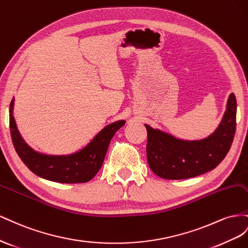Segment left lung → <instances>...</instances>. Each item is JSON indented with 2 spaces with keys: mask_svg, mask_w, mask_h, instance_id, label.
Wrapping results in <instances>:
<instances>
[{
  "mask_svg": "<svg viewBox=\"0 0 248 248\" xmlns=\"http://www.w3.org/2000/svg\"><path fill=\"white\" fill-rule=\"evenodd\" d=\"M237 101L234 93L229 97L224 116L217 130L206 139L184 141L168 134L147 131V163L162 179L183 180L214 169L229 153L236 132Z\"/></svg>",
  "mask_w": 248,
  "mask_h": 248,
  "instance_id": "1",
  "label": "left lung"
}]
</instances>
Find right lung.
I'll list each match as a JSON object with an SVG mask.
<instances>
[{
    "mask_svg": "<svg viewBox=\"0 0 248 248\" xmlns=\"http://www.w3.org/2000/svg\"><path fill=\"white\" fill-rule=\"evenodd\" d=\"M10 104L9 126L14 148L24 164L42 179L77 184L86 183L100 170L112 137L124 124V120L113 123L104 128L82 151L69 155H46L34 152L26 144L17 131Z\"/></svg>",
    "mask_w": 248,
    "mask_h": 248,
    "instance_id": "obj_1",
    "label": "right lung"
}]
</instances>
